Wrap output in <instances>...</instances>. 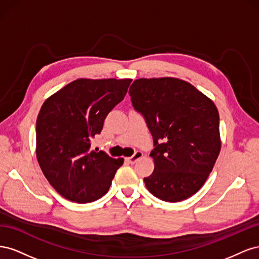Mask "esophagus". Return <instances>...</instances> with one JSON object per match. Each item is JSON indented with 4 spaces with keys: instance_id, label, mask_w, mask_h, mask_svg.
<instances>
[{
    "instance_id": "1",
    "label": "esophagus",
    "mask_w": 259,
    "mask_h": 259,
    "mask_svg": "<svg viewBox=\"0 0 259 259\" xmlns=\"http://www.w3.org/2000/svg\"><path fill=\"white\" fill-rule=\"evenodd\" d=\"M143 156V152L142 151H135V153L133 154L132 156H130V158H127V161L131 163V164H134L137 160H139L140 158Z\"/></svg>"
}]
</instances>
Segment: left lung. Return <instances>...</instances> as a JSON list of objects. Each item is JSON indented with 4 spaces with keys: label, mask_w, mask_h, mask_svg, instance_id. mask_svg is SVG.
Returning a JSON list of instances; mask_svg holds the SVG:
<instances>
[{
    "label": "left lung",
    "mask_w": 259,
    "mask_h": 259,
    "mask_svg": "<svg viewBox=\"0 0 259 259\" xmlns=\"http://www.w3.org/2000/svg\"><path fill=\"white\" fill-rule=\"evenodd\" d=\"M128 93L153 138L154 170L144 178L147 189L166 202L190 198L206 182L221 151L216 106L174 77L135 80Z\"/></svg>",
    "instance_id": "obj_1"
}]
</instances>
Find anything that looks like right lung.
<instances>
[{"label": "right lung", "mask_w": 259, "mask_h": 259, "mask_svg": "<svg viewBox=\"0 0 259 259\" xmlns=\"http://www.w3.org/2000/svg\"><path fill=\"white\" fill-rule=\"evenodd\" d=\"M132 80L79 79L44 101L36 120V158L60 195L76 203L108 192L123 159L91 150L108 113L123 100Z\"/></svg>", "instance_id": "add662e5"}]
</instances>
